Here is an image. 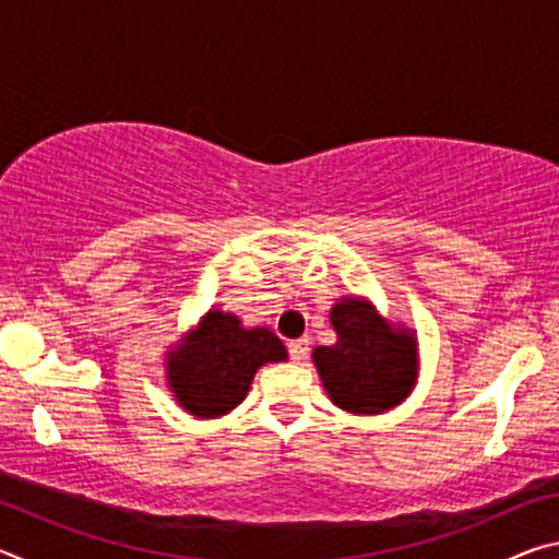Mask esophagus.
<instances>
[{
    "instance_id": "34e87169",
    "label": "esophagus",
    "mask_w": 559,
    "mask_h": 559,
    "mask_svg": "<svg viewBox=\"0 0 559 559\" xmlns=\"http://www.w3.org/2000/svg\"><path fill=\"white\" fill-rule=\"evenodd\" d=\"M288 355L293 362H300V359H306L308 355V340L300 337V340H293V343H288Z\"/></svg>"
}]
</instances>
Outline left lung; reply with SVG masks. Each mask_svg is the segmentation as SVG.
Returning a JSON list of instances; mask_svg holds the SVG:
<instances>
[{
    "label": "left lung",
    "mask_w": 559,
    "mask_h": 559,
    "mask_svg": "<svg viewBox=\"0 0 559 559\" xmlns=\"http://www.w3.org/2000/svg\"><path fill=\"white\" fill-rule=\"evenodd\" d=\"M335 345L313 349L333 404L349 414H382L409 396L419 372L414 330L392 325L365 298H340L330 310Z\"/></svg>",
    "instance_id": "8db88e82"
}]
</instances>
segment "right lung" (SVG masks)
I'll use <instances>...</instances> for the list:
<instances>
[{"instance_id":"obj_1","label":"right lung","mask_w":559,"mask_h":559,"mask_svg":"<svg viewBox=\"0 0 559 559\" xmlns=\"http://www.w3.org/2000/svg\"><path fill=\"white\" fill-rule=\"evenodd\" d=\"M286 357V345L271 330L243 328L234 313L212 308L167 353V384L182 409L216 419L243 402L259 367Z\"/></svg>"}]
</instances>
